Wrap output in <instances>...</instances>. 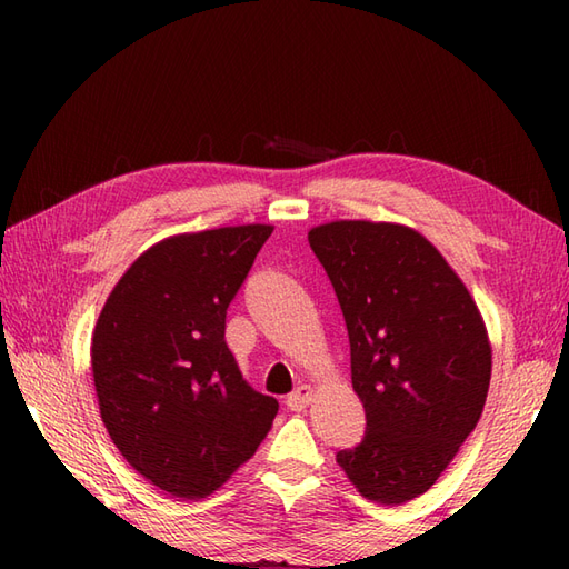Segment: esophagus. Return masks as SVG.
Segmentation results:
<instances>
[{
  "mask_svg": "<svg viewBox=\"0 0 569 569\" xmlns=\"http://www.w3.org/2000/svg\"><path fill=\"white\" fill-rule=\"evenodd\" d=\"M312 401V389L308 383H300L298 389L286 398V406L291 410H303Z\"/></svg>",
  "mask_w": 569,
  "mask_h": 569,
  "instance_id": "34e87169",
  "label": "esophagus"
}]
</instances>
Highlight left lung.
Masks as SVG:
<instances>
[{
    "mask_svg": "<svg viewBox=\"0 0 569 569\" xmlns=\"http://www.w3.org/2000/svg\"><path fill=\"white\" fill-rule=\"evenodd\" d=\"M340 300L367 432L337 452L361 497L426 493L477 428L491 379L485 318L442 253L396 222L335 220L308 232Z\"/></svg>",
    "mask_w": 569,
    "mask_h": 569,
    "instance_id": "left-lung-1",
    "label": "left lung"
}]
</instances>
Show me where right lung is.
Wrapping results in <instances>:
<instances>
[{
    "mask_svg": "<svg viewBox=\"0 0 569 569\" xmlns=\"http://www.w3.org/2000/svg\"><path fill=\"white\" fill-rule=\"evenodd\" d=\"M271 224L161 239L129 266L92 330L100 416L153 487L204 499L253 457L278 401L241 379L224 318Z\"/></svg>",
    "mask_w": 569,
    "mask_h": 569,
    "instance_id": "obj_1",
    "label": "right lung"
}]
</instances>
